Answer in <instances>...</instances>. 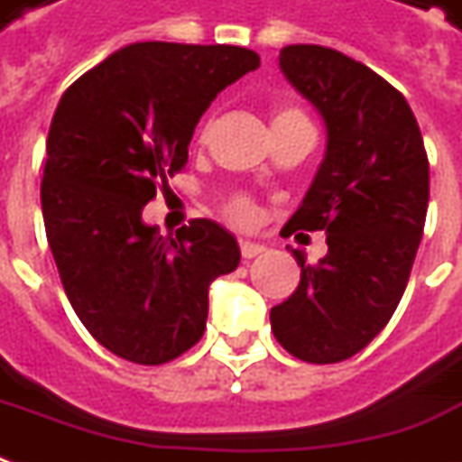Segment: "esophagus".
Listing matches in <instances>:
<instances>
[{"label":"esophagus","instance_id":"1","mask_svg":"<svg viewBox=\"0 0 462 462\" xmlns=\"http://www.w3.org/2000/svg\"><path fill=\"white\" fill-rule=\"evenodd\" d=\"M238 249H241L244 259H254V256H259V254L264 252V246L262 244H254V241H238Z\"/></svg>","mask_w":462,"mask_h":462}]
</instances>
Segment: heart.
I'll return each mask as SVG.
<instances>
[{
	"label": "heart",
	"mask_w": 462,
	"mask_h": 462,
	"mask_svg": "<svg viewBox=\"0 0 462 462\" xmlns=\"http://www.w3.org/2000/svg\"><path fill=\"white\" fill-rule=\"evenodd\" d=\"M295 119H305L302 111H297V108H280V111L274 114V126L284 122H295ZM254 213H256V206H254V200L249 195H234V198L226 203V216L238 226L252 224Z\"/></svg>",
	"instance_id": "obj_1"
}]
</instances>
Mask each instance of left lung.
<instances>
[{
    "instance_id": "8db88e82",
    "label": "left lung",
    "mask_w": 462,
    "mask_h": 462,
    "mask_svg": "<svg viewBox=\"0 0 462 462\" xmlns=\"http://www.w3.org/2000/svg\"><path fill=\"white\" fill-rule=\"evenodd\" d=\"M280 68L320 111L325 160L302 206L282 228L325 231L328 254L269 312L280 346L308 364L364 351L397 310L422 241L430 162L407 98L354 58L323 45H287Z\"/></svg>"
}]
</instances>
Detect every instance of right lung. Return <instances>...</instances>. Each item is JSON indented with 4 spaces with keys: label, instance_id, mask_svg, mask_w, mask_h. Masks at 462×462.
<instances>
[{
    "label": "right lung",
    "instance_id": "1",
    "mask_svg": "<svg viewBox=\"0 0 462 462\" xmlns=\"http://www.w3.org/2000/svg\"><path fill=\"white\" fill-rule=\"evenodd\" d=\"M259 68L236 45L134 42L83 73L48 132L40 203L73 310L106 351L160 366L206 330L208 287L238 267L236 238L193 218L175 238L142 208L188 162L195 124Z\"/></svg>",
    "mask_w": 462,
    "mask_h": 462
}]
</instances>
